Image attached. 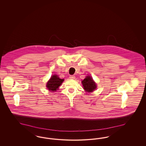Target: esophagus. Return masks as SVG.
<instances>
[{"label":"esophagus","mask_w":146,"mask_h":146,"mask_svg":"<svg viewBox=\"0 0 146 146\" xmlns=\"http://www.w3.org/2000/svg\"><path fill=\"white\" fill-rule=\"evenodd\" d=\"M70 78L71 79H74L76 78V76H70Z\"/></svg>","instance_id":"esophagus-1"}]
</instances>
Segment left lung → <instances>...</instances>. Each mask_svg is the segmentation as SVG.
Instances as JSON below:
<instances>
[{"label":"left lung","mask_w":146,"mask_h":146,"mask_svg":"<svg viewBox=\"0 0 146 146\" xmlns=\"http://www.w3.org/2000/svg\"><path fill=\"white\" fill-rule=\"evenodd\" d=\"M84 89L88 92H91L95 90L96 88V84L93 80L92 78L89 76H87L86 78L82 82Z\"/></svg>","instance_id":"8db88e82"}]
</instances>
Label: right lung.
Wrapping results in <instances>:
<instances>
[{"mask_svg":"<svg viewBox=\"0 0 146 146\" xmlns=\"http://www.w3.org/2000/svg\"><path fill=\"white\" fill-rule=\"evenodd\" d=\"M64 81L63 79H60L58 76L53 75L46 84V88L50 91H56Z\"/></svg>","mask_w":146,"mask_h":146,"instance_id":"1","label":"right lung"}]
</instances>
